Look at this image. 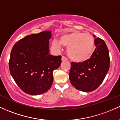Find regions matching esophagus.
Instances as JSON below:
<instances>
[{
    "label": "esophagus",
    "mask_w": 120,
    "mask_h": 120,
    "mask_svg": "<svg viewBox=\"0 0 120 120\" xmlns=\"http://www.w3.org/2000/svg\"><path fill=\"white\" fill-rule=\"evenodd\" d=\"M61 60H62V61H67V57H65V56H63L62 57H61Z\"/></svg>",
    "instance_id": "obj_1"
}]
</instances>
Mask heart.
Segmentation results:
<instances>
[{
  "instance_id": "heart-1",
  "label": "heart",
  "mask_w": 120,
  "mask_h": 120,
  "mask_svg": "<svg viewBox=\"0 0 120 120\" xmlns=\"http://www.w3.org/2000/svg\"><path fill=\"white\" fill-rule=\"evenodd\" d=\"M61 44L67 47V53L72 61L81 63L88 60L94 49V43L92 36L79 31L66 33L61 35L59 42L52 41V45L56 49L61 48Z\"/></svg>"
}]
</instances>
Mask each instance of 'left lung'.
<instances>
[{"mask_svg":"<svg viewBox=\"0 0 120 120\" xmlns=\"http://www.w3.org/2000/svg\"><path fill=\"white\" fill-rule=\"evenodd\" d=\"M95 38V36L93 35ZM96 49L90 58L81 63H71L69 78L76 89L89 92L96 89L104 80L110 66L109 51L105 41L94 40Z\"/></svg>","mask_w":120,"mask_h":120,"instance_id":"8db88e82","label":"left lung"}]
</instances>
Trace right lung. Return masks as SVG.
<instances>
[{"label":"right lung","mask_w":120,"mask_h":120,"mask_svg":"<svg viewBox=\"0 0 120 120\" xmlns=\"http://www.w3.org/2000/svg\"><path fill=\"white\" fill-rule=\"evenodd\" d=\"M51 31L28 35L13 47L9 61L12 77L25 93L39 95L47 92L53 80V72L60 67L61 56L49 54Z\"/></svg>","instance_id":"right-lung-1"}]
</instances>
